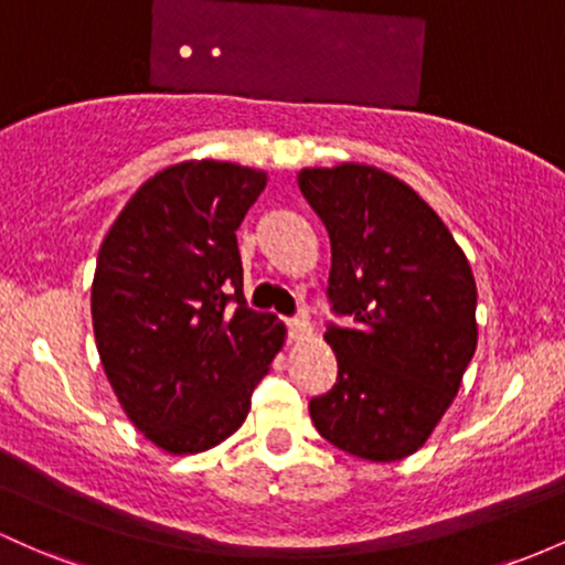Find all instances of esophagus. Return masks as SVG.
<instances>
[{
  "label": "esophagus",
  "instance_id": "esophagus-1",
  "mask_svg": "<svg viewBox=\"0 0 565 565\" xmlns=\"http://www.w3.org/2000/svg\"><path fill=\"white\" fill-rule=\"evenodd\" d=\"M289 324V338L292 340H302L306 334H311V321L306 316H295V319L287 321Z\"/></svg>",
  "mask_w": 565,
  "mask_h": 565
}]
</instances>
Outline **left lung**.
<instances>
[{
    "instance_id": "left-lung-1",
    "label": "left lung",
    "mask_w": 565,
    "mask_h": 565,
    "mask_svg": "<svg viewBox=\"0 0 565 565\" xmlns=\"http://www.w3.org/2000/svg\"><path fill=\"white\" fill-rule=\"evenodd\" d=\"M297 184L332 246V311L351 327L324 332L338 381L313 396L327 443L367 461L424 448L454 405L477 349L469 259L411 184L364 163L302 169Z\"/></svg>"
}]
</instances>
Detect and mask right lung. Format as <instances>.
<instances>
[{
	"label": "right lung",
	"mask_w": 565,
	"mask_h": 565,
	"mask_svg": "<svg viewBox=\"0 0 565 565\" xmlns=\"http://www.w3.org/2000/svg\"><path fill=\"white\" fill-rule=\"evenodd\" d=\"M268 173L184 160L117 214L90 287L104 373L163 454H203L241 429L287 327L246 308L235 231Z\"/></svg>",
	"instance_id": "right-lung-1"
}]
</instances>
